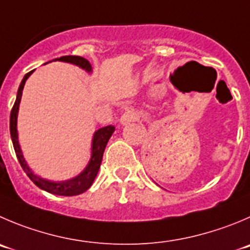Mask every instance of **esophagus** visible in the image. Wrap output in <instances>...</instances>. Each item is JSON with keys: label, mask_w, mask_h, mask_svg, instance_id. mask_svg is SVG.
I'll list each match as a JSON object with an SVG mask.
<instances>
[{"label": "esophagus", "mask_w": 250, "mask_h": 250, "mask_svg": "<svg viewBox=\"0 0 250 250\" xmlns=\"http://www.w3.org/2000/svg\"><path fill=\"white\" fill-rule=\"evenodd\" d=\"M140 118H141L140 111L135 110V109H127V110L121 115L120 123L123 124V125H127V124L140 120Z\"/></svg>", "instance_id": "obj_1"}]
</instances>
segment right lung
I'll use <instances>...</instances> for the list:
<instances>
[{
	"label": "right lung",
	"instance_id": "obj_1",
	"mask_svg": "<svg viewBox=\"0 0 250 250\" xmlns=\"http://www.w3.org/2000/svg\"><path fill=\"white\" fill-rule=\"evenodd\" d=\"M63 61V62H70L73 65L80 66L81 68L85 70L87 72H92V66L89 63V61L85 60L84 58H81V56H61V58L55 59V61ZM33 73V71L28 72L27 75L23 77L22 82H21L20 88H18V92H17V98L14 102V105L11 110V118H9V131H11V137L12 142H13L14 151H16L17 158L20 161L21 166H22L23 170L27 173V175L29 177V179L37 185L40 189L45 190V191L50 192V194L54 195H61V196H73V195H80L82 192H84L85 190H88L91 188V185L93 184L94 179H96L97 174H98L99 167H101L102 159H103V153L104 149H105L106 144H108L109 139L113 135L115 127L113 125H109V126L102 127V129L97 130L93 135V140H92V156L89 159V163H88L87 167L84 168L81 174H78L77 177L72 178L70 180H65V182H51V180L42 179V178L38 177L34 173L30 170V168L27 166L25 159L23 158L22 151H21L20 142H18V131H17V116H18V109H20V103L21 98H22V92L23 88H24L25 81L28 80L30 75Z\"/></svg>",
	"mask_w": 250,
	"mask_h": 250
}]
</instances>
